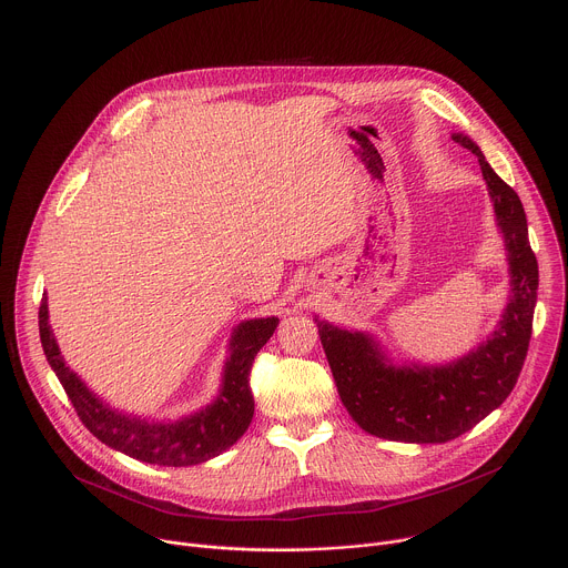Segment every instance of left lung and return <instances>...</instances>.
<instances>
[{
  "label": "left lung",
  "mask_w": 568,
  "mask_h": 568,
  "mask_svg": "<svg viewBox=\"0 0 568 568\" xmlns=\"http://www.w3.org/2000/svg\"><path fill=\"white\" fill-rule=\"evenodd\" d=\"M453 142L477 155L508 253L510 297L490 337L444 366H395L368 333L315 320L342 404L366 433L393 442L442 444L470 430L510 395L530 342L537 260L524 206L470 138L453 133Z\"/></svg>",
  "instance_id": "left-lung-1"
}]
</instances>
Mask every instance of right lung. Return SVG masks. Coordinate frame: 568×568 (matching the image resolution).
<instances>
[{
	"label": "right lung",
	"instance_id": "1",
	"mask_svg": "<svg viewBox=\"0 0 568 568\" xmlns=\"http://www.w3.org/2000/svg\"><path fill=\"white\" fill-rule=\"evenodd\" d=\"M277 317L248 320L233 331L231 357L226 359L222 388L213 404L178 422H146L111 408L78 377V373L71 371V366H67L49 324L47 295L40 306V337L44 355L82 424L106 446L158 466L202 464L231 448L246 433L255 410L251 368L255 355L277 328Z\"/></svg>",
	"mask_w": 568,
	"mask_h": 568
}]
</instances>
